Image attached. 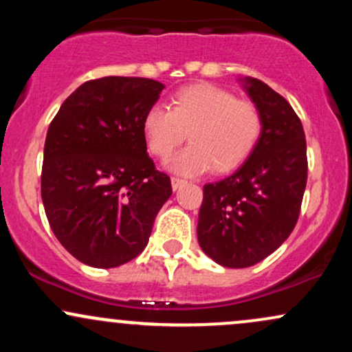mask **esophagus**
I'll use <instances>...</instances> for the list:
<instances>
[{
  "label": "esophagus",
  "instance_id": "esophagus-1",
  "mask_svg": "<svg viewBox=\"0 0 352 352\" xmlns=\"http://www.w3.org/2000/svg\"><path fill=\"white\" fill-rule=\"evenodd\" d=\"M182 185H185V180L177 179V177H172V188H173V192H175V190H179Z\"/></svg>",
  "mask_w": 352,
  "mask_h": 352
}]
</instances>
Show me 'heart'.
<instances>
[{
  "label": "heart",
  "instance_id": "1",
  "mask_svg": "<svg viewBox=\"0 0 352 352\" xmlns=\"http://www.w3.org/2000/svg\"><path fill=\"white\" fill-rule=\"evenodd\" d=\"M151 153L168 159L188 134L192 144L168 162L182 175H199L210 167L217 173L236 170L252 155L261 134L263 117L246 100L212 84H195L172 96L170 109L153 106L142 120Z\"/></svg>",
  "mask_w": 352,
  "mask_h": 352
}]
</instances>
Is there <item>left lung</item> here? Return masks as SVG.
I'll return each instance as SVG.
<instances>
[{"mask_svg": "<svg viewBox=\"0 0 352 352\" xmlns=\"http://www.w3.org/2000/svg\"><path fill=\"white\" fill-rule=\"evenodd\" d=\"M240 82L263 117V134L232 175L205 185L197 225L200 248L225 268H248L280 248L300 217L308 180L300 117L260 79Z\"/></svg>", "mask_w": 352, "mask_h": 352, "instance_id": "left-lung-1", "label": "left lung"}]
</instances>
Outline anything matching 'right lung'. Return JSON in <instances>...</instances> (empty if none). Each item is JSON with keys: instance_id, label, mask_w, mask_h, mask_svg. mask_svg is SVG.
Listing matches in <instances>:
<instances>
[{"instance_id": "obj_1", "label": "right lung", "mask_w": 352, "mask_h": 352, "mask_svg": "<svg viewBox=\"0 0 352 352\" xmlns=\"http://www.w3.org/2000/svg\"><path fill=\"white\" fill-rule=\"evenodd\" d=\"M165 86L87 80L47 129L41 197L52 233L80 263L116 268L144 252L172 185L147 153L142 120Z\"/></svg>"}]
</instances>
